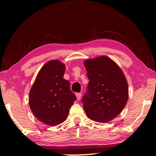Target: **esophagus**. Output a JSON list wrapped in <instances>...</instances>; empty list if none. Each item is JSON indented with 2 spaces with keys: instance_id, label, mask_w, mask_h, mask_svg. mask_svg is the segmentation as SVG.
I'll return each mask as SVG.
<instances>
[{
  "instance_id": "1",
  "label": "esophagus",
  "mask_w": 156,
  "mask_h": 156,
  "mask_svg": "<svg viewBox=\"0 0 156 156\" xmlns=\"http://www.w3.org/2000/svg\"><path fill=\"white\" fill-rule=\"evenodd\" d=\"M76 99H77L78 101H80L81 97H82V94H81V93H76Z\"/></svg>"
}]
</instances>
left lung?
I'll use <instances>...</instances> for the list:
<instances>
[{"mask_svg": "<svg viewBox=\"0 0 156 156\" xmlns=\"http://www.w3.org/2000/svg\"><path fill=\"white\" fill-rule=\"evenodd\" d=\"M89 80L88 92L82 100L87 116L99 123L112 121L120 114L129 99V86L123 72L107 56L84 62Z\"/></svg>", "mask_w": 156, "mask_h": 156, "instance_id": "obj_1", "label": "left lung"}]
</instances>
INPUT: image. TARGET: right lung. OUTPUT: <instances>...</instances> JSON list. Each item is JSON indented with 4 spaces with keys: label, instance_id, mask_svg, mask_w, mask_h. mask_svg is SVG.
I'll use <instances>...</instances> for the list:
<instances>
[{
    "label": "right lung",
    "instance_id": "1",
    "mask_svg": "<svg viewBox=\"0 0 156 156\" xmlns=\"http://www.w3.org/2000/svg\"><path fill=\"white\" fill-rule=\"evenodd\" d=\"M65 65L53 59L42 66L29 94V105L36 118L47 125L64 122L76 99L68 80L63 78Z\"/></svg>",
    "mask_w": 156,
    "mask_h": 156
}]
</instances>
